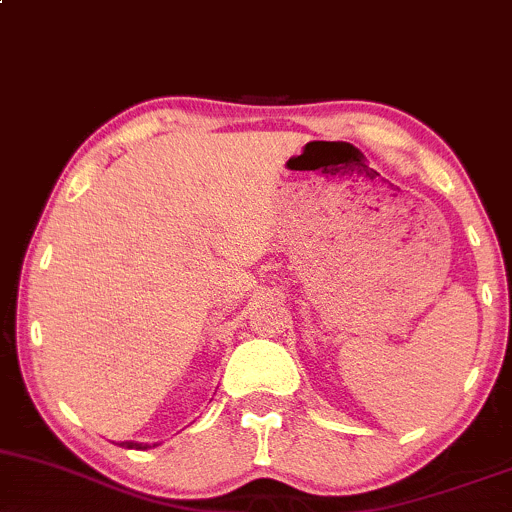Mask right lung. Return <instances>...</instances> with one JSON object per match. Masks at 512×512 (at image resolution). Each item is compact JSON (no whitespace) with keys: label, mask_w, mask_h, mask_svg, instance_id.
<instances>
[{"label":"right lung","mask_w":512,"mask_h":512,"mask_svg":"<svg viewBox=\"0 0 512 512\" xmlns=\"http://www.w3.org/2000/svg\"><path fill=\"white\" fill-rule=\"evenodd\" d=\"M119 446H123V448H138V451H145V448H152L150 443H138V441H121Z\"/></svg>","instance_id":"1"}]
</instances>
